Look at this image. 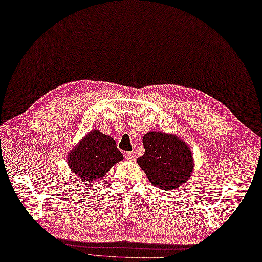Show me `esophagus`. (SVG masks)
<instances>
[{
	"instance_id": "obj_1",
	"label": "esophagus",
	"mask_w": 262,
	"mask_h": 262,
	"mask_svg": "<svg viewBox=\"0 0 262 262\" xmlns=\"http://www.w3.org/2000/svg\"><path fill=\"white\" fill-rule=\"evenodd\" d=\"M125 159L127 161H134L135 160V153L134 152H126Z\"/></svg>"
}]
</instances>
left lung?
<instances>
[{
	"mask_svg": "<svg viewBox=\"0 0 262 262\" xmlns=\"http://www.w3.org/2000/svg\"><path fill=\"white\" fill-rule=\"evenodd\" d=\"M144 154L137 159L153 186L172 190L183 185L193 170L192 153L177 136L149 132L142 138Z\"/></svg>",
	"mask_w": 262,
	"mask_h": 262,
	"instance_id": "1",
	"label": "left lung"
}]
</instances>
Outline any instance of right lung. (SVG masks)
<instances>
[{
    "label": "right lung",
    "instance_id": "obj_1",
    "mask_svg": "<svg viewBox=\"0 0 262 262\" xmlns=\"http://www.w3.org/2000/svg\"><path fill=\"white\" fill-rule=\"evenodd\" d=\"M122 160L114 139L99 130H93L69 154L68 164L81 181L93 183Z\"/></svg>",
    "mask_w": 262,
    "mask_h": 262
}]
</instances>
